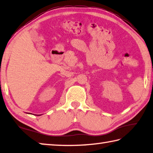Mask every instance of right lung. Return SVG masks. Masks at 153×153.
<instances>
[{
	"label": "right lung",
	"instance_id": "obj_1",
	"mask_svg": "<svg viewBox=\"0 0 153 153\" xmlns=\"http://www.w3.org/2000/svg\"><path fill=\"white\" fill-rule=\"evenodd\" d=\"M38 116H39V115H38Z\"/></svg>",
	"mask_w": 153,
	"mask_h": 153
}]
</instances>
